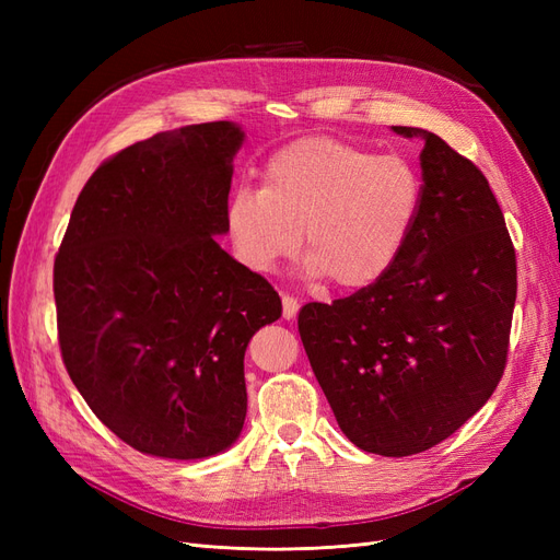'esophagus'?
Wrapping results in <instances>:
<instances>
[{"mask_svg":"<svg viewBox=\"0 0 560 560\" xmlns=\"http://www.w3.org/2000/svg\"><path fill=\"white\" fill-rule=\"evenodd\" d=\"M299 313V301L290 294H282V317L284 319H294Z\"/></svg>","mask_w":560,"mask_h":560,"instance_id":"obj_1","label":"esophagus"}]
</instances>
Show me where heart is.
Listing matches in <instances>:
<instances>
[{"label": "heart", "mask_w": 560, "mask_h": 560, "mask_svg": "<svg viewBox=\"0 0 560 560\" xmlns=\"http://www.w3.org/2000/svg\"><path fill=\"white\" fill-rule=\"evenodd\" d=\"M418 212L420 179L404 159L315 135L268 159L261 189L238 186L224 222L249 270L268 273L303 243L308 278L366 290L401 257Z\"/></svg>", "instance_id": "heart-1"}]
</instances>
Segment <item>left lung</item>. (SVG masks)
I'll return each instance as SVG.
<instances>
[{
    "label": "left lung",
    "mask_w": 560,
    "mask_h": 560,
    "mask_svg": "<svg viewBox=\"0 0 560 560\" xmlns=\"http://www.w3.org/2000/svg\"><path fill=\"white\" fill-rule=\"evenodd\" d=\"M425 142L420 212L389 273L306 303L299 334L338 428L385 457L444 442L493 395L506 364L516 254L488 179L439 135Z\"/></svg>",
    "instance_id": "obj_1"
}]
</instances>
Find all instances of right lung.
Segmentation results:
<instances>
[{
    "mask_svg": "<svg viewBox=\"0 0 560 560\" xmlns=\"http://www.w3.org/2000/svg\"><path fill=\"white\" fill-rule=\"evenodd\" d=\"M238 124L159 132L83 186L54 266L62 362L91 411L135 451L198 460L247 413L245 350L278 292L217 235Z\"/></svg>",
    "mask_w": 560,
    "mask_h": 560,
    "instance_id": "1",
    "label": "right lung"
}]
</instances>
